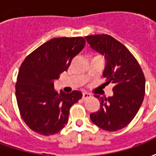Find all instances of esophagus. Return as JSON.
<instances>
[{
	"mask_svg": "<svg viewBox=\"0 0 156 156\" xmlns=\"http://www.w3.org/2000/svg\"><path fill=\"white\" fill-rule=\"evenodd\" d=\"M91 97H92V95L88 94V93H83V100L87 99V98H91Z\"/></svg>",
	"mask_w": 156,
	"mask_h": 156,
	"instance_id": "obj_1",
	"label": "esophagus"
}]
</instances>
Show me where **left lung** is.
<instances>
[{
	"label": "left lung",
	"mask_w": 156,
	"mask_h": 156,
	"mask_svg": "<svg viewBox=\"0 0 156 156\" xmlns=\"http://www.w3.org/2000/svg\"><path fill=\"white\" fill-rule=\"evenodd\" d=\"M90 48L105 56L103 77L106 84H115L114 94L104 98L95 95L100 108L92 113V122L102 129L116 131L130 123L143 103L145 79L140 66L127 48L111 36L85 37Z\"/></svg>",
	"instance_id": "1"
}]
</instances>
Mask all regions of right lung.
Segmentation results:
<instances>
[{"instance_id": "1", "label": "right lung", "mask_w": 156, "mask_h": 156, "mask_svg": "<svg viewBox=\"0 0 156 156\" xmlns=\"http://www.w3.org/2000/svg\"><path fill=\"white\" fill-rule=\"evenodd\" d=\"M84 45L82 37L51 39L21 65L16 83V101L22 119L36 133L46 136L58 133L68 123L72 105L82 98L77 90L58 94L54 81L68 70Z\"/></svg>"}]
</instances>
